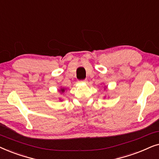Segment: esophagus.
Returning <instances> with one entry per match:
<instances>
[{
  "label": "esophagus",
  "instance_id": "1",
  "mask_svg": "<svg viewBox=\"0 0 159 159\" xmlns=\"http://www.w3.org/2000/svg\"><path fill=\"white\" fill-rule=\"evenodd\" d=\"M80 82H84V83H86V82H87V80H86V79L81 80V81H80Z\"/></svg>",
  "mask_w": 159,
  "mask_h": 159
}]
</instances>
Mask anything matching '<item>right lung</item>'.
<instances>
[{
  "mask_svg": "<svg viewBox=\"0 0 159 159\" xmlns=\"http://www.w3.org/2000/svg\"><path fill=\"white\" fill-rule=\"evenodd\" d=\"M61 92H65V89H61Z\"/></svg>",
  "mask_w": 159,
  "mask_h": 159,
  "instance_id": "add662e5",
  "label": "right lung"
}]
</instances>
